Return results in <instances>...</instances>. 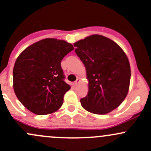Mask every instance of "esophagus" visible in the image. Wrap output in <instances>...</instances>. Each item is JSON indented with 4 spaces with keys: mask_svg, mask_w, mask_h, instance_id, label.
<instances>
[{
    "mask_svg": "<svg viewBox=\"0 0 151 151\" xmlns=\"http://www.w3.org/2000/svg\"><path fill=\"white\" fill-rule=\"evenodd\" d=\"M80 79H77V80H76L75 82H74V85H75V86H77V85H78V84L80 83Z\"/></svg>",
    "mask_w": 151,
    "mask_h": 151,
    "instance_id": "esophagus-1",
    "label": "esophagus"
}]
</instances>
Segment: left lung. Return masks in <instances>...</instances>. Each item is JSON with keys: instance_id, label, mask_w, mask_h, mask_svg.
I'll use <instances>...</instances> for the list:
<instances>
[{"instance_id": "8db88e82", "label": "left lung", "mask_w": 151, "mask_h": 151, "mask_svg": "<svg viewBox=\"0 0 151 151\" xmlns=\"http://www.w3.org/2000/svg\"><path fill=\"white\" fill-rule=\"evenodd\" d=\"M75 52L86 69L88 93L80 100L88 111L106 114L120 106L129 91V60L114 41L92 35L74 42Z\"/></svg>"}]
</instances>
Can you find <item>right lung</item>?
Instances as JSON below:
<instances>
[{
	"mask_svg": "<svg viewBox=\"0 0 151 151\" xmlns=\"http://www.w3.org/2000/svg\"><path fill=\"white\" fill-rule=\"evenodd\" d=\"M73 50L66 41L45 38L19 55L13 69V87L19 101L29 111L46 115L61 107L71 86L63 81L61 61Z\"/></svg>",
	"mask_w": 151,
	"mask_h": 151,
	"instance_id": "1",
	"label": "right lung"
}]
</instances>
